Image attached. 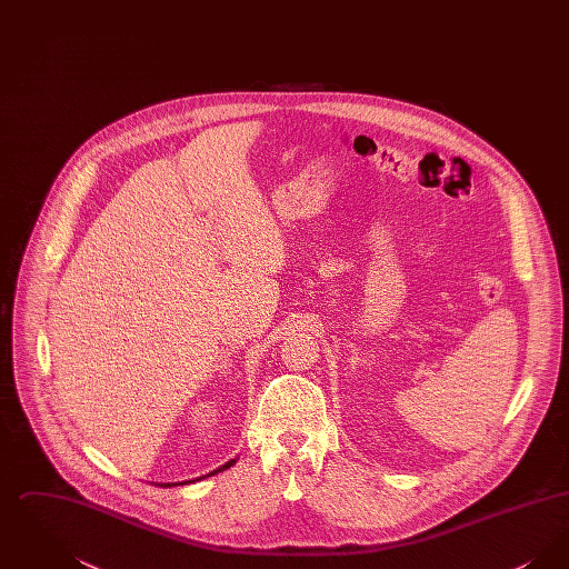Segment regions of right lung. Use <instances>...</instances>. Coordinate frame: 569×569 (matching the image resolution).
<instances>
[{"instance_id": "obj_1", "label": "right lung", "mask_w": 569, "mask_h": 569, "mask_svg": "<svg viewBox=\"0 0 569 569\" xmlns=\"http://www.w3.org/2000/svg\"><path fill=\"white\" fill-rule=\"evenodd\" d=\"M237 462V459L228 460L226 465H221L219 469H216V471H211L209 476H213V473H219V471H223V469H228V467H232ZM209 476H202V478H209ZM202 478H196V480H202ZM183 485H188V482H183ZM162 487H177V485H162Z\"/></svg>"}]
</instances>
